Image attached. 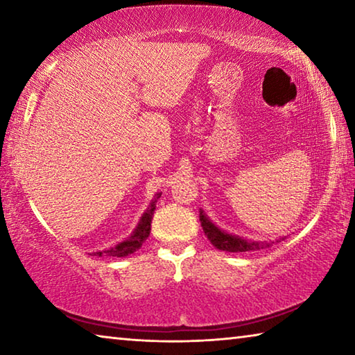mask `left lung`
Returning a JSON list of instances; mask_svg holds the SVG:
<instances>
[{
    "label": "left lung",
    "mask_w": 355,
    "mask_h": 355,
    "mask_svg": "<svg viewBox=\"0 0 355 355\" xmlns=\"http://www.w3.org/2000/svg\"><path fill=\"white\" fill-rule=\"evenodd\" d=\"M200 224L203 232H205L207 238L211 241L216 249L225 250V252H250V250H260L264 248L272 245L274 241H250V239H244L241 236L232 235L225 230H222L214 222L208 218L207 213L200 208ZM284 238H279L282 241Z\"/></svg>",
    "instance_id": "1"
}]
</instances>
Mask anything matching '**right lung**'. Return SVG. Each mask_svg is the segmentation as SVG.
I'll list each match as a JSON object with an SVG mask.
<instances>
[{
  "label": "right lung",
  "instance_id": "1",
  "mask_svg": "<svg viewBox=\"0 0 355 355\" xmlns=\"http://www.w3.org/2000/svg\"><path fill=\"white\" fill-rule=\"evenodd\" d=\"M161 197V192H156L153 200L150 202L148 208L144 211V214L141 216L139 222H137L136 228L133 230V233L127 238L123 239L122 243H119L114 245V248L105 249V250H98L94 252V255H110V257H127L130 254H133L137 249L142 248V244L146 243V239L150 235V230H152V219H153V213L156 208V202Z\"/></svg>",
  "mask_w": 355,
  "mask_h": 355
}]
</instances>
